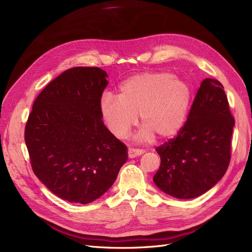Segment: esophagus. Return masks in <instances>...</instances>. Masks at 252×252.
I'll return each mask as SVG.
<instances>
[{"mask_svg": "<svg viewBox=\"0 0 252 252\" xmlns=\"http://www.w3.org/2000/svg\"><path fill=\"white\" fill-rule=\"evenodd\" d=\"M143 150L142 149H134V148H129L128 149V157L129 158H136L139 157L141 155H143Z\"/></svg>", "mask_w": 252, "mask_h": 252, "instance_id": "1", "label": "esophagus"}]
</instances>
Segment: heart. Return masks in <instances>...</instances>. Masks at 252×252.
Instances as JSON below:
<instances>
[{
	"label": "heart",
	"mask_w": 252,
	"mask_h": 252,
	"mask_svg": "<svg viewBox=\"0 0 252 252\" xmlns=\"http://www.w3.org/2000/svg\"><path fill=\"white\" fill-rule=\"evenodd\" d=\"M190 101L191 87L186 81L168 71L142 72L121 84L119 96L104 94L100 111L109 131L118 139L127 138L140 114V142L154 136L169 140L184 126Z\"/></svg>",
	"instance_id": "b5f03b06"
}]
</instances>
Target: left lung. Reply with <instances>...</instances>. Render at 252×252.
I'll use <instances>...</instances> for the list:
<instances>
[{
    "label": "left lung",
    "instance_id": "obj_1",
    "mask_svg": "<svg viewBox=\"0 0 252 252\" xmlns=\"http://www.w3.org/2000/svg\"><path fill=\"white\" fill-rule=\"evenodd\" d=\"M233 126L223 85L205 79L181 131L156 149L161 165L154 177L155 184L181 200L207 192L229 165Z\"/></svg>",
    "mask_w": 252,
    "mask_h": 252
}]
</instances>
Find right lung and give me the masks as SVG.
<instances>
[{
	"label": "right lung",
	"mask_w": 252,
	"mask_h": 252,
	"mask_svg": "<svg viewBox=\"0 0 252 252\" xmlns=\"http://www.w3.org/2000/svg\"><path fill=\"white\" fill-rule=\"evenodd\" d=\"M107 73L73 67L37 95L25 127L32 170L52 193L87 204L103 195L128 158L127 147L102 121Z\"/></svg>",
	"instance_id": "add662e5"
}]
</instances>
